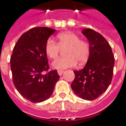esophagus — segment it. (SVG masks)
<instances>
[{
    "label": "esophagus",
    "instance_id": "1",
    "mask_svg": "<svg viewBox=\"0 0 126 126\" xmlns=\"http://www.w3.org/2000/svg\"><path fill=\"white\" fill-rule=\"evenodd\" d=\"M63 72H64V71L62 70H58V74H59V75H61Z\"/></svg>",
    "mask_w": 126,
    "mask_h": 126
}]
</instances>
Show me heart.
Segmentation results:
<instances>
[{"label":"heart","mask_w":126,"mask_h":126,"mask_svg":"<svg viewBox=\"0 0 126 126\" xmlns=\"http://www.w3.org/2000/svg\"><path fill=\"white\" fill-rule=\"evenodd\" d=\"M58 43L51 39L47 40L45 46L47 56L51 59H56L61 49H66V56L59 58L52 63L56 69H66L74 67L78 62L79 65L84 64L89 59L91 47L89 42L81 40L79 35L72 32H64L58 34Z\"/></svg>","instance_id":"heart-1"}]
</instances>
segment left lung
Instances as JSON below:
<instances>
[{"mask_svg":"<svg viewBox=\"0 0 126 126\" xmlns=\"http://www.w3.org/2000/svg\"><path fill=\"white\" fill-rule=\"evenodd\" d=\"M82 33L89 40L91 54L85 67L74 71L75 77L71 88L82 99L93 100L111 84L114 57L111 46L101 34L91 28H84Z\"/></svg>","mask_w":126,"mask_h":126,"instance_id":"1","label":"left lung"}]
</instances>
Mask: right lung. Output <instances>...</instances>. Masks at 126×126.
Here are the masks:
<instances>
[{
    "mask_svg": "<svg viewBox=\"0 0 126 126\" xmlns=\"http://www.w3.org/2000/svg\"><path fill=\"white\" fill-rule=\"evenodd\" d=\"M55 31L47 27L28 30L16 42L10 57L15 88L21 96L34 103L49 98L60 77L56 70H49L45 51L46 42Z\"/></svg>",
    "mask_w": 126,
    "mask_h": 126,
    "instance_id": "add662e5",
    "label": "right lung"
}]
</instances>
